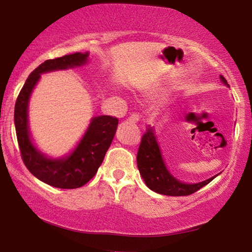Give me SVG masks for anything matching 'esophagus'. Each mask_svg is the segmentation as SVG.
Instances as JSON below:
<instances>
[{"label": "esophagus", "instance_id": "34e87169", "mask_svg": "<svg viewBox=\"0 0 252 252\" xmlns=\"http://www.w3.org/2000/svg\"><path fill=\"white\" fill-rule=\"evenodd\" d=\"M139 119H140V116L137 115V113H132V115L128 117V120L132 123H137L139 122Z\"/></svg>", "mask_w": 252, "mask_h": 252}]
</instances>
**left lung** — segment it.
Masks as SVG:
<instances>
[{"label":"left lung","mask_w":252,"mask_h":252,"mask_svg":"<svg viewBox=\"0 0 252 252\" xmlns=\"http://www.w3.org/2000/svg\"><path fill=\"white\" fill-rule=\"evenodd\" d=\"M223 84L227 85L226 79L221 75ZM137 167L140 174L142 175L144 182L151 190L161 195L167 196H188L199 190L211 182L216 177L208 180L199 182V184L187 185L178 181L172 177L170 172L165 166L161 154L158 147V143L155 136L153 127L148 126L146 132L142 135L141 143L136 156Z\"/></svg>","instance_id":"obj_1"}]
</instances>
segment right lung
<instances>
[{
	"label": "right lung",
	"mask_w": 252,
	"mask_h": 252,
	"mask_svg": "<svg viewBox=\"0 0 252 252\" xmlns=\"http://www.w3.org/2000/svg\"><path fill=\"white\" fill-rule=\"evenodd\" d=\"M88 53H75L48 60L29 75L15 104V126L20 156L34 177L44 184L62 189L82 187L94 177L116 134L118 119L112 116L93 118L80 143L68 157L49 159L33 146L27 124V105L40 74L54 70H63L85 64Z\"/></svg>",
	"instance_id": "right-lung-1"
}]
</instances>
